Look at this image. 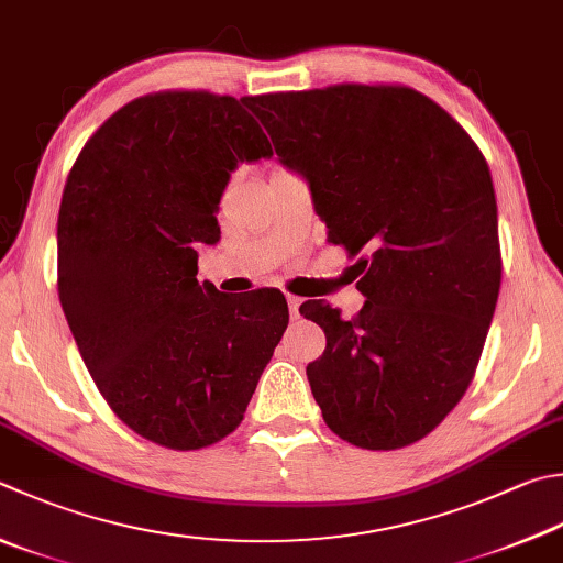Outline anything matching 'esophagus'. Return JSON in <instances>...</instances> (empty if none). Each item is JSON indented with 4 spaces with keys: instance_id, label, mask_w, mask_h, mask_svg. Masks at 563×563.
I'll return each instance as SVG.
<instances>
[{
    "instance_id": "34e87169",
    "label": "esophagus",
    "mask_w": 563,
    "mask_h": 563,
    "mask_svg": "<svg viewBox=\"0 0 563 563\" xmlns=\"http://www.w3.org/2000/svg\"><path fill=\"white\" fill-rule=\"evenodd\" d=\"M286 303H289V311H291V316H294V318L299 316V306H301V299H299V296L286 294Z\"/></svg>"
}]
</instances>
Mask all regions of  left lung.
<instances>
[{
    "mask_svg": "<svg viewBox=\"0 0 563 563\" xmlns=\"http://www.w3.org/2000/svg\"><path fill=\"white\" fill-rule=\"evenodd\" d=\"M282 166L306 178L328 242L350 254L355 318L306 301L325 333L306 377L323 419L369 451L409 446L468 389L500 294L495 188L478 146L411 88L335 85L242 98Z\"/></svg>",
    "mask_w": 563,
    "mask_h": 563,
    "instance_id": "8db88e82",
    "label": "left lung"
}]
</instances>
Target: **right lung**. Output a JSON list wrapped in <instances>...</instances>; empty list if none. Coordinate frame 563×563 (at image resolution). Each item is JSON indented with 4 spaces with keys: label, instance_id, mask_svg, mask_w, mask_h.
I'll return each mask as SVG.
<instances>
[{
    "label": "right lung",
    "instance_id": "obj_1",
    "mask_svg": "<svg viewBox=\"0 0 563 563\" xmlns=\"http://www.w3.org/2000/svg\"><path fill=\"white\" fill-rule=\"evenodd\" d=\"M269 156L242 100L156 92L90 136L63 188V313L112 411L158 446L235 431L289 323L279 291L228 296L196 279L232 172Z\"/></svg>",
    "mask_w": 563,
    "mask_h": 563
}]
</instances>
